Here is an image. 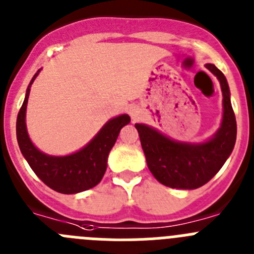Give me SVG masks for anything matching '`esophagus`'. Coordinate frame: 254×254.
<instances>
[{"label":"esophagus","mask_w":254,"mask_h":254,"mask_svg":"<svg viewBox=\"0 0 254 254\" xmlns=\"http://www.w3.org/2000/svg\"><path fill=\"white\" fill-rule=\"evenodd\" d=\"M132 116V118H135V115H131Z\"/></svg>","instance_id":"1"}]
</instances>
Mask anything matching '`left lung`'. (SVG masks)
I'll return each mask as SVG.
<instances>
[{
    "label": "left lung",
    "instance_id": "obj_1",
    "mask_svg": "<svg viewBox=\"0 0 254 254\" xmlns=\"http://www.w3.org/2000/svg\"><path fill=\"white\" fill-rule=\"evenodd\" d=\"M220 81L223 122L214 138L201 144L178 143L144 124H135L148 168L162 185L192 190L204 186L219 172L234 148L237 122L225 76L214 64H206Z\"/></svg>",
    "mask_w": 254,
    "mask_h": 254
}]
</instances>
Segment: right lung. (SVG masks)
<instances>
[{
	"label": "right lung",
	"mask_w": 254,
	"mask_h": 254,
	"mask_svg": "<svg viewBox=\"0 0 254 254\" xmlns=\"http://www.w3.org/2000/svg\"><path fill=\"white\" fill-rule=\"evenodd\" d=\"M38 73L33 77L27 87L24 104L16 120V135L20 150L35 175L57 192L77 193L92 189L104 177L109 153L114 147L122 127L130 123L129 115H120L111 119L100 130L99 134L79 152L65 157L44 154L34 147L27 135L25 125V111L30 86Z\"/></svg>",
	"instance_id": "1"
}]
</instances>
